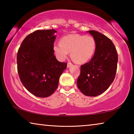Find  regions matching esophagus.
<instances>
[{
  "label": "esophagus",
  "mask_w": 134,
  "mask_h": 134,
  "mask_svg": "<svg viewBox=\"0 0 134 134\" xmlns=\"http://www.w3.org/2000/svg\"><path fill=\"white\" fill-rule=\"evenodd\" d=\"M72 65V63H70V62H69L67 63V67H71Z\"/></svg>",
  "instance_id": "esophagus-1"
}]
</instances>
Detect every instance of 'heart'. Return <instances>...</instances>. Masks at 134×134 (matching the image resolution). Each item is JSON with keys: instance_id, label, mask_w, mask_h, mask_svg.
Returning <instances> with one entry per match:
<instances>
[{"instance_id": "1", "label": "heart", "mask_w": 134, "mask_h": 134, "mask_svg": "<svg viewBox=\"0 0 134 134\" xmlns=\"http://www.w3.org/2000/svg\"><path fill=\"white\" fill-rule=\"evenodd\" d=\"M96 47V40L92 36L72 34L63 37L60 44L54 45L53 49L59 60H64L70 52L74 62L83 64L92 58Z\"/></svg>"}]
</instances>
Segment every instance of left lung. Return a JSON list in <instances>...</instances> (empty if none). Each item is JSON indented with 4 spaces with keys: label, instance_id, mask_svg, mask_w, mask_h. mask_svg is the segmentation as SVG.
<instances>
[{
    "label": "left lung",
    "instance_id": "1",
    "mask_svg": "<svg viewBox=\"0 0 134 134\" xmlns=\"http://www.w3.org/2000/svg\"><path fill=\"white\" fill-rule=\"evenodd\" d=\"M89 32L96 40V49L90 62L81 65L77 84L86 96H96L105 92L114 80L118 57L109 38L96 31Z\"/></svg>",
    "mask_w": 134,
    "mask_h": 134
}]
</instances>
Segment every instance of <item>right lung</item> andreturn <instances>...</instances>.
Masks as SVG:
<instances>
[{
	"label": "right lung",
	"mask_w": 134,
	"mask_h": 134,
	"mask_svg": "<svg viewBox=\"0 0 134 134\" xmlns=\"http://www.w3.org/2000/svg\"><path fill=\"white\" fill-rule=\"evenodd\" d=\"M54 29L37 30L25 38L17 54L20 80L26 90L39 97L50 96L58 87L67 63L58 62L54 54Z\"/></svg>",
	"instance_id": "add662e5"
}]
</instances>
